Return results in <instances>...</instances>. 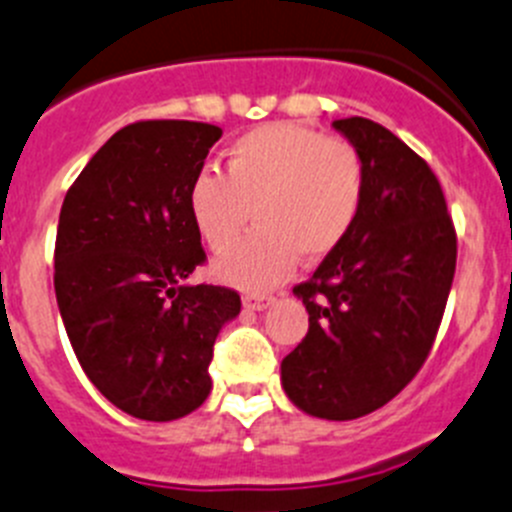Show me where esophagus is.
<instances>
[{"instance_id":"1","label":"esophagus","mask_w":512,"mask_h":512,"mask_svg":"<svg viewBox=\"0 0 512 512\" xmlns=\"http://www.w3.org/2000/svg\"><path fill=\"white\" fill-rule=\"evenodd\" d=\"M272 295H245V298H242V303H245V308L247 310H265L267 305H272Z\"/></svg>"}]
</instances>
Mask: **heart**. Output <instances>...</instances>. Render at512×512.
I'll return each instance as SVG.
<instances>
[{
  "label": "heart",
  "instance_id": "b5f03b06",
  "mask_svg": "<svg viewBox=\"0 0 512 512\" xmlns=\"http://www.w3.org/2000/svg\"><path fill=\"white\" fill-rule=\"evenodd\" d=\"M366 197L364 156L346 138L298 123H272L227 148L224 174L204 166L186 194L204 245L222 252L256 214L258 229L224 252L217 278L242 290H270L298 255L321 260L356 224Z\"/></svg>",
  "mask_w": 512,
  "mask_h": 512
}]
</instances>
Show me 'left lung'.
Masks as SVG:
<instances>
[{"label": "left lung", "mask_w": 512, "mask_h": 512, "mask_svg": "<svg viewBox=\"0 0 512 512\" xmlns=\"http://www.w3.org/2000/svg\"><path fill=\"white\" fill-rule=\"evenodd\" d=\"M333 126L361 151L366 197L346 240L293 293L308 333L283 358L295 407L358 419L399 394L427 361L450 298L457 232L427 161L369 118Z\"/></svg>", "instance_id": "8db88e82"}]
</instances>
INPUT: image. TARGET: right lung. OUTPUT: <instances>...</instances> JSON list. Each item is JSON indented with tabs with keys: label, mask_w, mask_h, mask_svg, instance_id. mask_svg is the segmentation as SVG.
Segmentation results:
<instances>
[{
	"label": "right lung",
	"mask_w": 512,
	"mask_h": 512,
	"mask_svg": "<svg viewBox=\"0 0 512 512\" xmlns=\"http://www.w3.org/2000/svg\"><path fill=\"white\" fill-rule=\"evenodd\" d=\"M219 138L212 123H128L62 202V323L95 389L136 419L169 422L202 407L219 328L240 313L237 290L184 285L207 262L186 194Z\"/></svg>",
	"instance_id": "add662e5"
}]
</instances>
